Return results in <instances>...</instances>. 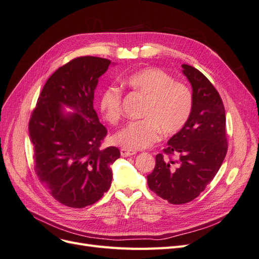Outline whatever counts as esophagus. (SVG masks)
I'll list each match as a JSON object with an SVG mask.
<instances>
[{
	"label": "esophagus",
	"mask_w": 259,
	"mask_h": 259,
	"mask_svg": "<svg viewBox=\"0 0 259 259\" xmlns=\"http://www.w3.org/2000/svg\"><path fill=\"white\" fill-rule=\"evenodd\" d=\"M120 151H121L122 156H130V155L137 153L136 150H132V149H126V148H122Z\"/></svg>",
	"instance_id": "34e87169"
}]
</instances>
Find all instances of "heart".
Here are the masks:
<instances>
[{
  "mask_svg": "<svg viewBox=\"0 0 259 259\" xmlns=\"http://www.w3.org/2000/svg\"><path fill=\"white\" fill-rule=\"evenodd\" d=\"M124 83L147 98L140 121H133L116 133L115 144L126 149H143L161 137L175 135L189 121L193 109L191 90L174 81L159 68H145L127 75ZM100 111L111 125L122 116V91L115 85L106 88L100 97Z\"/></svg>",
  "mask_w": 259,
  "mask_h": 259,
  "instance_id": "obj_1",
  "label": "heart"
}]
</instances>
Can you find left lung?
<instances>
[{
    "mask_svg": "<svg viewBox=\"0 0 259 259\" xmlns=\"http://www.w3.org/2000/svg\"><path fill=\"white\" fill-rule=\"evenodd\" d=\"M183 68L192 85V113L163 152L155 155V166L147 176L150 190L170 204L198 198L217 174L228 150L225 107L217 90L198 69L188 65Z\"/></svg>",
    "mask_w": 259,
    "mask_h": 259,
    "instance_id": "left-lung-1",
    "label": "left lung"
}]
</instances>
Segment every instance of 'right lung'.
Segmentation results:
<instances>
[{
	"mask_svg": "<svg viewBox=\"0 0 259 259\" xmlns=\"http://www.w3.org/2000/svg\"><path fill=\"white\" fill-rule=\"evenodd\" d=\"M111 61L81 56L58 68L37 98L29 121L36 176L52 197L69 207L96 203L109 190L111 164L120 158L115 147L101 149L107 128L93 107L98 77ZM75 114L64 116L61 105Z\"/></svg>",
	"mask_w": 259,
	"mask_h": 259,
	"instance_id": "obj_1",
	"label": "right lung"
}]
</instances>
